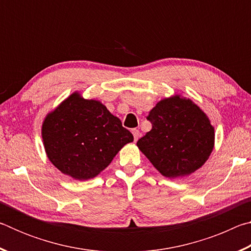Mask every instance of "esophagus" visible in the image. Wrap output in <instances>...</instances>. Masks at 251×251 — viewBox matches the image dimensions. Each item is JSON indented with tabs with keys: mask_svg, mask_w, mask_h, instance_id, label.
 <instances>
[{
	"mask_svg": "<svg viewBox=\"0 0 251 251\" xmlns=\"http://www.w3.org/2000/svg\"><path fill=\"white\" fill-rule=\"evenodd\" d=\"M131 133H133V135H134V141L137 142L138 138H139V136H141V133H139V130L138 129H133V130H131Z\"/></svg>",
	"mask_w": 251,
	"mask_h": 251,
	"instance_id": "34e87169",
	"label": "esophagus"
}]
</instances>
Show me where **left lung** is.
Segmentation results:
<instances>
[{
    "instance_id": "left-lung-1",
    "label": "left lung",
    "mask_w": 251,
    "mask_h": 251,
    "mask_svg": "<svg viewBox=\"0 0 251 251\" xmlns=\"http://www.w3.org/2000/svg\"><path fill=\"white\" fill-rule=\"evenodd\" d=\"M147 120L152 127L137 146L163 176H188L209 158L215 145V128L192 100L180 95L161 100Z\"/></svg>"
}]
</instances>
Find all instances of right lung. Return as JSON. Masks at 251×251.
<instances>
[{"label":"right lung","mask_w":251,"mask_h":251,"mask_svg":"<svg viewBox=\"0 0 251 251\" xmlns=\"http://www.w3.org/2000/svg\"><path fill=\"white\" fill-rule=\"evenodd\" d=\"M45 152L55 167L77 180L94 178L134 141L118 117L96 100L74 92L42 124Z\"/></svg>","instance_id":"1"}]
</instances>
